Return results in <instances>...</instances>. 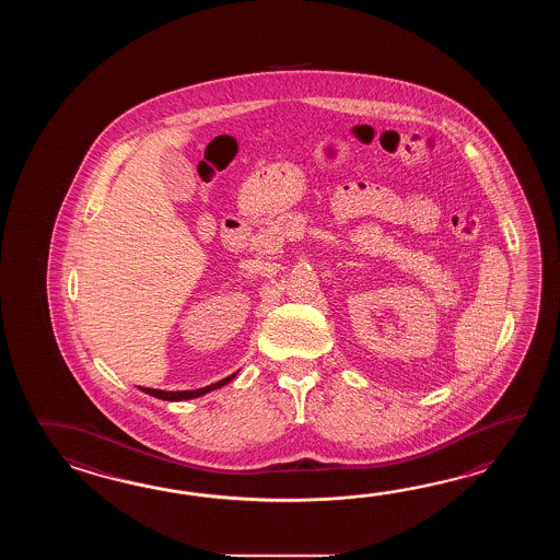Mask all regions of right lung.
Segmentation results:
<instances>
[{"instance_id":"right-lung-1","label":"right lung","mask_w":560,"mask_h":560,"mask_svg":"<svg viewBox=\"0 0 560 560\" xmlns=\"http://www.w3.org/2000/svg\"><path fill=\"white\" fill-rule=\"evenodd\" d=\"M236 374H238V372L230 374L228 378H222V381L215 382V384H210V386L198 388V390H178V393H170V390H155V388H143V386H138V388H140L142 393L154 396V398H160V400H167V402H179V400H191V398H198V396H203V394L212 393V390H215V388H222V386L232 381Z\"/></svg>"}]
</instances>
